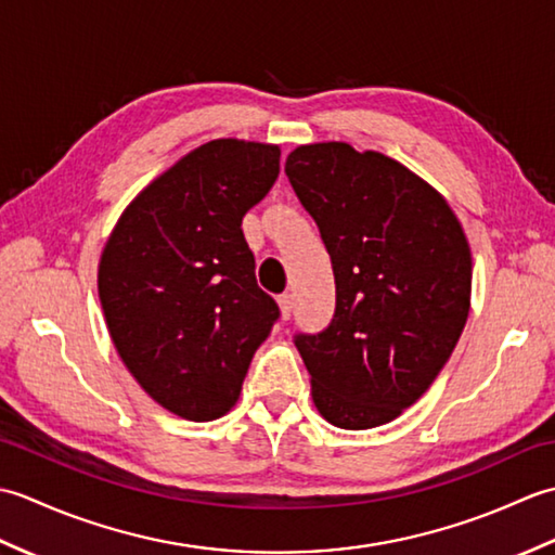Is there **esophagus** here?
<instances>
[{
    "instance_id": "1",
    "label": "esophagus",
    "mask_w": 555,
    "mask_h": 555,
    "mask_svg": "<svg viewBox=\"0 0 555 555\" xmlns=\"http://www.w3.org/2000/svg\"><path fill=\"white\" fill-rule=\"evenodd\" d=\"M279 310H281V320H291L293 310H296V302H293V296L284 293V296H279Z\"/></svg>"
}]
</instances>
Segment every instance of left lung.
Returning a JSON list of instances; mask_svg holds the SVG:
<instances>
[{
    "mask_svg": "<svg viewBox=\"0 0 555 555\" xmlns=\"http://www.w3.org/2000/svg\"><path fill=\"white\" fill-rule=\"evenodd\" d=\"M286 176L320 227L336 314L298 336L320 415L372 429L427 393L463 334L473 253L448 199L415 171L348 143L300 145Z\"/></svg>",
    "mask_w": 555,
    "mask_h": 555,
    "instance_id": "1",
    "label": "left lung"
}]
</instances>
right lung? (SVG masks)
<instances>
[{"mask_svg":"<svg viewBox=\"0 0 555 555\" xmlns=\"http://www.w3.org/2000/svg\"><path fill=\"white\" fill-rule=\"evenodd\" d=\"M279 159L271 143L209 140L155 176L102 247L98 293L112 344L176 417L227 415L279 317L241 229L274 185Z\"/></svg>","mask_w":555,"mask_h":555,"instance_id":"right-lung-1","label":"right lung"}]
</instances>
